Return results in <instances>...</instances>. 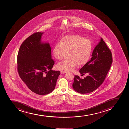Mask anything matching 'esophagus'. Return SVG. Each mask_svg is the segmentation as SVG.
<instances>
[{"label": "esophagus", "mask_w": 129, "mask_h": 129, "mask_svg": "<svg viewBox=\"0 0 129 129\" xmlns=\"http://www.w3.org/2000/svg\"><path fill=\"white\" fill-rule=\"evenodd\" d=\"M66 73V71H60V73L61 74H65Z\"/></svg>", "instance_id": "34e87169"}]
</instances>
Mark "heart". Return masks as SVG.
<instances>
[{
  "label": "heart",
  "mask_w": 129,
  "mask_h": 129,
  "mask_svg": "<svg viewBox=\"0 0 129 129\" xmlns=\"http://www.w3.org/2000/svg\"><path fill=\"white\" fill-rule=\"evenodd\" d=\"M93 45L90 40L79 35L63 37L55 45L52 53L55 59L60 60L68 53V59L58 63V69L72 71L77 64L82 66L88 61L91 56Z\"/></svg>",
  "instance_id": "heart-1"
}]
</instances>
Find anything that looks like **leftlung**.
<instances>
[{
  "mask_svg": "<svg viewBox=\"0 0 129 129\" xmlns=\"http://www.w3.org/2000/svg\"><path fill=\"white\" fill-rule=\"evenodd\" d=\"M91 56V60L79 71L81 76L86 74V77L81 79L75 75L73 88L79 93H89L97 89L104 81L112 63L111 52L102 38Z\"/></svg>",
  "mask_w": 129,
  "mask_h": 129,
  "instance_id": "8db88e82",
  "label": "left lung"
}]
</instances>
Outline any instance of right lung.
<instances>
[{"instance_id": "obj_1", "label": "right lung", "mask_w": 129, "mask_h": 129, "mask_svg": "<svg viewBox=\"0 0 129 129\" xmlns=\"http://www.w3.org/2000/svg\"><path fill=\"white\" fill-rule=\"evenodd\" d=\"M44 33L37 32L27 38L20 47L17 55L19 75L28 88L38 94L44 95L55 88L60 71L52 70L50 45L41 41Z\"/></svg>"}]
</instances>
